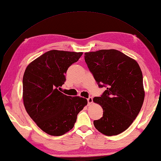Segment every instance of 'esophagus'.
I'll list each match as a JSON object with an SVG mask.
<instances>
[{
	"label": "esophagus",
	"instance_id": "1",
	"mask_svg": "<svg viewBox=\"0 0 161 161\" xmlns=\"http://www.w3.org/2000/svg\"><path fill=\"white\" fill-rule=\"evenodd\" d=\"M87 102H88V104H91L92 103V102H93L92 97H89V98L87 99Z\"/></svg>",
	"mask_w": 161,
	"mask_h": 161
}]
</instances>
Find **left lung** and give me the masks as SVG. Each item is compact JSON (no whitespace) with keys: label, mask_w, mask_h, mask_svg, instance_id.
<instances>
[{"label":"left lung","mask_w":161,"mask_h":161,"mask_svg":"<svg viewBox=\"0 0 161 161\" xmlns=\"http://www.w3.org/2000/svg\"><path fill=\"white\" fill-rule=\"evenodd\" d=\"M85 61L99 87L107 86L101 97L93 99L103 109V116L93 121L94 126L104 135H119L132 124L143 103V75L138 63L114 49L85 53Z\"/></svg>","instance_id":"obj_1"}]
</instances>
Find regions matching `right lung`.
<instances>
[{
  "instance_id": "obj_1",
  "label": "right lung",
  "mask_w": 161,
  "mask_h": 161,
  "mask_svg": "<svg viewBox=\"0 0 161 161\" xmlns=\"http://www.w3.org/2000/svg\"><path fill=\"white\" fill-rule=\"evenodd\" d=\"M83 53L53 50L35 58L23 76L22 98L27 113L47 134L61 136L73 128L87 99L66 96L58 89L64 84L68 68Z\"/></svg>"
}]
</instances>
